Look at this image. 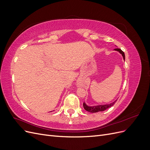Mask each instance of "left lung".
Segmentation results:
<instances>
[{
	"label": "left lung",
	"instance_id": "8db88e82",
	"mask_svg": "<svg viewBox=\"0 0 150 150\" xmlns=\"http://www.w3.org/2000/svg\"><path fill=\"white\" fill-rule=\"evenodd\" d=\"M115 51H118L120 53H121L122 54V57H123V59H125V55L124 52L122 51L121 49L116 48L115 49ZM116 101H114L113 103H111V104H104V105H98V106H88V105H86L85 103H83V107L84 108V110L86 111H87L88 112H99V111H103L104 110H106V109L110 108V107L114 105L115 103H116Z\"/></svg>",
	"mask_w": 150,
	"mask_h": 150
}]
</instances>
